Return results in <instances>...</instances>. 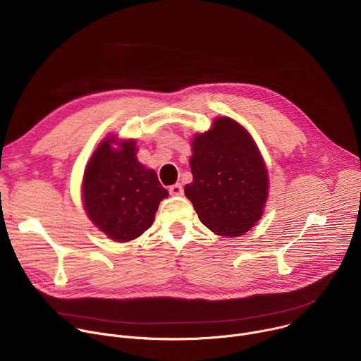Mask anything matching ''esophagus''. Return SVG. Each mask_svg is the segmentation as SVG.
<instances>
[{"mask_svg": "<svg viewBox=\"0 0 361 361\" xmlns=\"http://www.w3.org/2000/svg\"><path fill=\"white\" fill-rule=\"evenodd\" d=\"M169 191H170L171 195H181V194L184 192V188H183V185H181L180 183H177V184H173V185L169 188Z\"/></svg>", "mask_w": 361, "mask_h": 361, "instance_id": "34e87169", "label": "esophagus"}]
</instances>
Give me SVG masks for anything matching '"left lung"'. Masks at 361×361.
Returning <instances> with one entry per match:
<instances>
[{
	"instance_id": "left-lung-1",
	"label": "left lung",
	"mask_w": 361,
	"mask_h": 361,
	"mask_svg": "<svg viewBox=\"0 0 361 361\" xmlns=\"http://www.w3.org/2000/svg\"><path fill=\"white\" fill-rule=\"evenodd\" d=\"M190 167L192 183L184 192L205 227L238 237L260 220L269 176L252 138L238 123L220 117L210 131L197 134Z\"/></svg>"
}]
</instances>
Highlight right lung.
<instances>
[{
  "instance_id": "1",
  "label": "right lung",
  "mask_w": 361,
  "mask_h": 361,
  "mask_svg": "<svg viewBox=\"0 0 361 361\" xmlns=\"http://www.w3.org/2000/svg\"><path fill=\"white\" fill-rule=\"evenodd\" d=\"M113 137L102 141L87 164L82 198L90 220L111 240L124 243L148 230L159 204L169 195L154 170L135 157V141L120 148Z\"/></svg>"
}]
</instances>
